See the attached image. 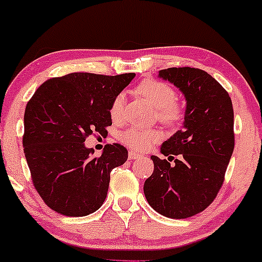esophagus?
I'll return each mask as SVG.
<instances>
[{"label":"esophagus","mask_w":262,"mask_h":262,"mask_svg":"<svg viewBox=\"0 0 262 262\" xmlns=\"http://www.w3.org/2000/svg\"><path fill=\"white\" fill-rule=\"evenodd\" d=\"M139 154H138V152H135V151H133V150H130V151L128 152V158H129V160H134V159H138L139 158Z\"/></svg>","instance_id":"esophagus-1"}]
</instances>
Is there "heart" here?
Here are the masks:
<instances>
[{
    "label": "heart",
    "mask_w": 262,
    "mask_h": 262,
    "mask_svg": "<svg viewBox=\"0 0 262 262\" xmlns=\"http://www.w3.org/2000/svg\"><path fill=\"white\" fill-rule=\"evenodd\" d=\"M137 91L145 97L150 103L158 110V116L165 123H176L182 116V111L176 103V92L172 87L161 81L148 79L138 85ZM124 106V93L116 96L111 106V117L119 119ZM162 133L159 129H146L139 127H130L122 132L119 139L123 144L134 150L145 151L151 148L155 143L161 140Z\"/></svg>",
    "instance_id": "obj_1"
}]
</instances>
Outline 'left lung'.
I'll use <instances>...</instances> for the list:
<instances>
[{"label": "left lung", "instance_id": "left-lung-1", "mask_svg": "<svg viewBox=\"0 0 262 262\" xmlns=\"http://www.w3.org/2000/svg\"><path fill=\"white\" fill-rule=\"evenodd\" d=\"M186 100L182 128L161 145V154L179 155L175 165L152 155L154 172L144 194L156 212L172 219L189 218L213 202L224 181L234 150L233 103L217 80L194 68L159 71Z\"/></svg>", "mask_w": 262, "mask_h": 262}]
</instances>
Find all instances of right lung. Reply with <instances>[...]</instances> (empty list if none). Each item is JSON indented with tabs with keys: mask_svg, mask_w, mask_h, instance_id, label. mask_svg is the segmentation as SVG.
<instances>
[{
	"mask_svg": "<svg viewBox=\"0 0 262 262\" xmlns=\"http://www.w3.org/2000/svg\"><path fill=\"white\" fill-rule=\"evenodd\" d=\"M134 76L68 74L45 81L27 103L26 160L35 189L55 212L83 217L103 204L111 171L127 161L128 151L108 144L100 158H93L85 140L112 125V102Z\"/></svg>",
	"mask_w": 262,
	"mask_h": 262,
	"instance_id": "add662e5",
	"label": "right lung"
}]
</instances>
